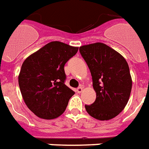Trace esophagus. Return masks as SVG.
I'll use <instances>...</instances> for the list:
<instances>
[{
  "label": "esophagus",
  "instance_id": "1",
  "mask_svg": "<svg viewBox=\"0 0 149 149\" xmlns=\"http://www.w3.org/2000/svg\"><path fill=\"white\" fill-rule=\"evenodd\" d=\"M83 91V87H81V86H80V87H78V88L76 89L77 93H81V92H82Z\"/></svg>",
  "mask_w": 149,
  "mask_h": 149
}]
</instances>
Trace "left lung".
Segmentation results:
<instances>
[{
	"label": "left lung",
	"instance_id": "1",
	"mask_svg": "<svg viewBox=\"0 0 149 149\" xmlns=\"http://www.w3.org/2000/svg\"><path fill=\"white\" fill-rule=\"evenodd\" d=\"M79 52L89 67L96 100L85 105L95 119L108 120L118 116L127 105L132 81L127 61L106 44L93 43L79 47Z\"/></svg>",
	"mask_w": 149,
	"mask_h": 149
}]
</instances>
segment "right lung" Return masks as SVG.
<instances>
[{
	"instance_id": "right-lung-1",
	"label": "right lung",
	"mask_w": 149,
	"mask_h": 149,
	"mask_svg": "<svg viewBox=\"0 0 149 149\" xmlns=\"http://www.w3.org/2000/svg\"><path fill=\"white\" fill-rule=\"evenodd\" d=\"M78 49L51 42L24 61L18 76L19 87L26 106L39 118L52 120L60 116L74 95L65 84L64 66Z\"/></svg>"
}]
</instances>
